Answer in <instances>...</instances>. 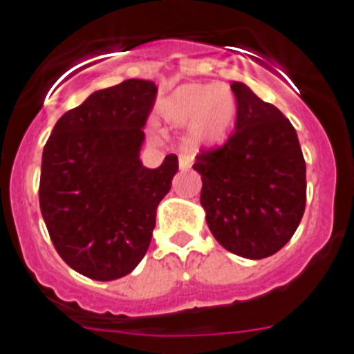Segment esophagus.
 <instances>
[{"mask_svg": "<svg viewBox=\"0 0 354 354\" xmlns=\"http://www.w3.org/2000/svg\"><path fill=\"white\" fill-rule=\"evenodd\" d=\"M178 164H180L181 171H188L192 167V157L188 154H181L180 159H178Z\"/></svg>", "mask_w": 354, "mask_h": 354, "instance_id": "obj_1", "label": "esophagus"}]
</instances>
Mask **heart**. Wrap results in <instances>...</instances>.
Segmentation results:
<instances>
[{
  "instance_id": "obj_1",
  "label": "heart",
  "mask_w": 354,
  "mask_h": 354,
  "mask_svg": "<svg viewBox=\"0 0 354 354\" xmlns=\"http://www.w3.org/2000/svg\"><path fill=\"white\" fill-rule=\"evenodd\" d=\"M157 113L167 124L187 128V138L200 149L216 147L230 133L238 113L233 88L226 84H183L160 99Z\"/></svg>"
}]
</instances>
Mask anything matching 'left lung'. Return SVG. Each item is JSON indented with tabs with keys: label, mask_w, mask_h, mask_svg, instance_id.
<instances>
[{
	"label": "left lung",
	"mask_w": 354,
	"mask_h": 354,
	"mask_svg": "<svg viewBox=\"0 0 354 354\" xmlns=\"http://www.w3.org/2000/svg\"><path fill=\"white\" fill-rule=\"evenodd\" d=\"M236 127L223 147L202 152L200 205L217 241L234 255L259 260L291 240L305 212L306 166L298 135L276 106L241 82Z\"/></svg>",
	"instance_id": "1"
}]
</instances>
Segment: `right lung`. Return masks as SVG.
<instances>
[{
    "instance_id": "1",
    "label": "right lung",
    "mask_w": 354,
    "mask_h": 354,
    "mask_svg": "<svg viewBox=\"0 0 354 354\" xmlns=\"http://www.w3.org/2000/svg\"><path fill=\"white\" fill-rule=\"evenodd\" d=\"M154 82L130 78L95 91L56 121L42 152L39 203L53 245L85 277L113 281L147 253L159 202L178 157L140 160Z\"/></svg>"
}]
</instances>
